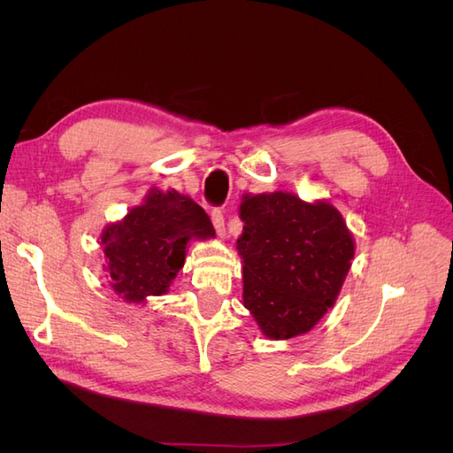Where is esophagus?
<instances>
[{
    "label": "esophagus",
    "instance_id": "esophagus-1",
    "mask_svg": "<svg viewBox=\"0 0 453 453\" xmlns=\"http://www.w3.org/2000/svg\"><path fill=\"white\" fill-rule=\"evenodd\" d=\"M211 223H213V226H215L217 236L225 238V234H226V230H225V215H223L221 210H213V211H211Z\"/></svg>",
    "mask_w": 453,
    "mask_h": 453
}]
</instances>
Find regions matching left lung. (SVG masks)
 I'll return each mask as SVG.
<instances>
[{"mask_svg": "<svg viewBox=\"0 0 453 453\" xmlns=\"http://www.w3.org/2000/svg\"><path fill=\"white\" fill-rule=\"evenodd\" d=\"M236 242L243 306L270 340H289L333 308L355 255L344 217L328 200L293 193L243 195Z\"/></svg>", "mask_w": 453, "mask_h": 453, "instance_id": "left-lung-1", "label": "left lung"}]
</instances>
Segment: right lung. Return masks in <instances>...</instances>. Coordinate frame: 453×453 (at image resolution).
<instances>
[{"mask_svg":"<svg viewBox=\"0 0 453 453\" xmlns=\"http://www.w3.org/2000/svg\"><path fill=\"white\" fill-rule=\"evenodd\" d=\"M213 225L200 205L177 190L153 187L140 205L100 236L107 283L127 304L166 295L185 265L190 240H208Z\"/></svg>","mask_w":453,"mask_h":453,"instance_id":"obj_1","label":"right lung"}]
</instances>
